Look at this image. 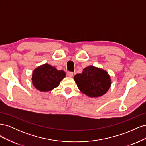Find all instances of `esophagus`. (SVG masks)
Here are the masks:
<instances>
[{
    "instance_id": "obj_1",
    "label": "esophagus",
    "mask_w": 146,
    "mask_h": 146,
    "mask_svg": "<svg viewBox=\"0 0 146 146\" xmlns=\"http://www.w3.org/2000/svg\"><path fill=\"white\" fill-rule=\"evenodd\" d=\"M67 75H68V76H69V77H73V76H74V73L72 72H68V73H67Z\"/></svg>"
}]
</instances>
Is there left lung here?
I'll list each match as a JSON object with an SVG mask.
<instances>
[{
    "label": "left lung",
    "instance_id": "8db88e82",
    "mask_svg": "<svg viewBox=\"0 0 146 146\" xmlns=\"http://www.w3.org/2000/svg\"><path fill=\"white\" fill-rule=\"evenodd\" d=\"M74 79L80 91L91 98L105 94L111 86L110 75L104 69L90 66L77 74Z\"/></svg>",
    "mask_w": 146,
    "mask_h": 146
}]
</instances>
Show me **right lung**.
I'll return each instance as SVG.
<instances>
[{
    "instance_id": "obj_1",
    "label": "right lung",
    "mask_w": 146,
    "mask_h": 146,
    "mask_svg": "<svg viewBox=\"0 0 146 146\" xmlns=\"http://www.w3.org/2000/svg\"><path fill=\"white\" fill-rule=\"evenodd\" d=\"M66 77L63 70H57L54 66L47 63L35 69L32 74L33 86L40 91H49L57 87Z\"/></svg>"
}]
</instances>
